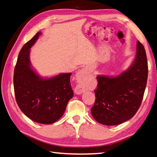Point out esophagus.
Returning a JSON list of instances; mask_svg holds the SVG:
<instances>
[{
	"label": "esophagus",
	"instance_id": "esophagus-1",
	"mask_svg": "<svg viewBox=\"0 0 157 157\" xmlns=\"http://www.w3.org/2000/svg\"><path fill=\"white\" fill-rule=\"evenodd\" d=\"M86 75H87V71H86L85 70L83 69V70H80V71L78 72V75H77L78 78H80V79L85 78ZM75 91L76 92V94H81V93H82L83 91H85V88L82 85L79 84L78 85H76V87L75 89Z\"/></svg>",
	"mask_w": 157,
	"mask_h": 157
}]
</instances>
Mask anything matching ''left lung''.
<instances>
[{
	"instance_id": "8db88e82",
	"label": "left lung",
	"mask_w": 157,
	"mask_h": 157,
	"mask_svg": "<svg viewBox=\"0 0 157 157\" xmlns=\"http://www.w3.org/2000/svg\"><path fill=\"white\" fill-rule=\"evenodd\" d=\"M148 72L144 47L137 41L136 57L129 69L116 77L97 76L96 98L91 109L94 119L105 125H117L132 119L143 100Z\"/></svg>"
}]
</instances>
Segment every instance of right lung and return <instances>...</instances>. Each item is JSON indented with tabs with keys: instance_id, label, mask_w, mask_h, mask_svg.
<instances>
[{
	"instance_id": "right-lung-1",
	"label": "right lung",
	"mask_w": 157,
	"mask_h": 157,
	"mask_svg": "<svg viewBox=\"0 0 157 157\" xmlns=\"http://www.w3.org/2000/svg\"><path fill=\"white\" fill-rule=\"evenodd\" d=\"M40 34L38 33L21 48L14 69L15 100L25 116L34 122L52 124L62 117L74 92L71 73L43 79L32 69L30 51Z\"/></svg>"
}]
</instances>
